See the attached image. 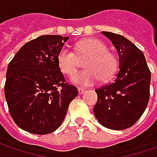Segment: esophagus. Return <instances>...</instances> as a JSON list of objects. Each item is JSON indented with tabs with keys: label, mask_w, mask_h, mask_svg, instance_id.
Listing matches in <instances>:
<instances>
[{
	"label": "esophagus",
	"mask_w": 157,
	"mask_h": 157,
	"mask_svg": "<svg viewBox=\"0 0 157 157\" xmlns=\"http://www.w3.org/2000/svg\"><path fill=\"white\" fill-rule=\"evenodd\" d=\"M77 90H78L79 94H83V93L85 92V89H83V88H81V87H79Z\"/></svg>",
	"instance_id": "obj_1"
}]
</instances>
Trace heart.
<instances>
[{"label":"heart","mask_w":157,"mask_h":157,"mask_svg":"<svg viewBox=\"0 0 157 157\" xmlns=\"http://www.w3.org/2000/svg\"><path fill=\"white\" fill-rule=\"evenodd\" d=\"M77 54L88 55L84 61L85 70L76 73L71 82L84 86H91L97 83L100 79L109 80L116 71L117 61L107 51V46L100 40L94 38L85 39L77 44ZM58 67L62 73L72 75L76 71V54L69 48H62L57 55Z\"/></svg>","instance_id":"1"}]
</instances>
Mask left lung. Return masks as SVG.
Here are the masks:
<instances>
[{
    "instance_id": "8db88e82",
    "label": "left lung",
    "mask_w": 157,
    "mask_h": 157,
    "mask_svg": "<svg viewBox=\"0 0 157 157\" xmlns=\"http://www.w3.org/2000/svg\"><path fill=\"white\" fill-rule=\"evenodd\" d=\"M116 49L119 71L113 82L97 90L94 113L98 122L113 130L131 127L144 113L150 94L151 73L144 53L125 37L102 32Z\"/></svg>"
}]
</instances>
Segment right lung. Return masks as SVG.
<instances>
[{"instance_id": "obj_1", "label": "right lung", "mask_w": 157, "mask_h": 157, "mask_svg": "<svg viewBox=\"0 0 157 157\" xmlns=\"http://www.w3.org/2000/svg\"><path fill=\"white\" fill-rule=\"evenodd\" d=\"M69 37L42 35L21 48L10 62L4 86L9 112L22 130L47 135L63 123L78 91L65 82L57 55Z\"/></svg>"}]
</instances>
